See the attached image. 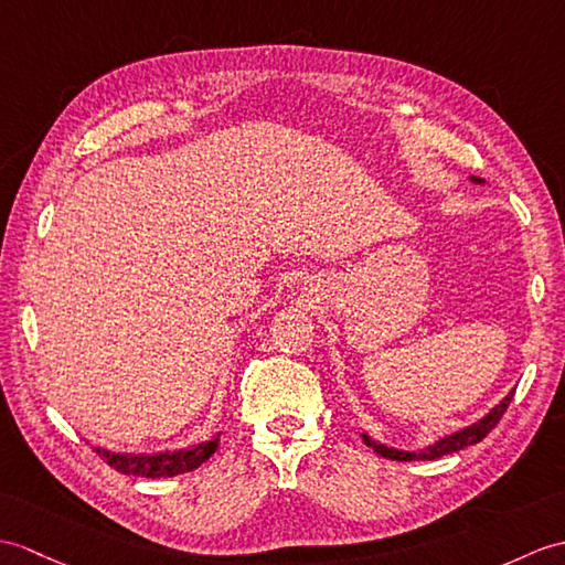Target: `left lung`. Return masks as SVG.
I'll use <instances>...</instances> for the list:
<instances>
[{
  "mask_svg": "<svg viewBox=\"0 0 565 565\" xmlns=\"http://www.w3.org/2000/svg\"><path fill=\"white\" fill-rule=\"evenodd\" d=\"M469 180L475 182V185H487V180L477 178V175H469ZM513 395H515V390H510L508 395H505L501 402H498L489 414H483V416L479 418V422L469 424V426H465V428H460V430H455V433H450V436H443V438H438L436 443L426 445V448H422V450L392 448V445H385V443H380V440L371 438L365 430H361V438H363L365 445H369V448H373L380 457H387V460H397V462L438 460V457H443V455H452V452H457V450H465V448H469V445L481 443L483 438H487L489 433H491V428H495V424L501 422V416L505 414L508 404L513 402Z\"/></svg>",
  "mask_w": 565,
  "mask_h": 565,
  "instance_id": "left-lung-1",
  "label": "left lung"
}]
</instances>
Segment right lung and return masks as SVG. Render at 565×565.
Returning <instances> with one entry per match:
<instances>
[{"mask_svg": "<svg viewBox=\"0 0 565 565\" xmlns=\"http://www.w3.org/2000/svg\"><path fill=\"white\" fill-rule=\"evenodd\" d=\"M221 430L214 433L212 438L202 443H194L190 448L178 450H159V452H115L96 448V452L108 462L113 469L122 471V475L132 477H147V479H161V477H178L204 465L218 448Z\"/></svg>", "mask_w": 565, "mask_h": 565, "instance_id": "1", "label": "right lung"}]
</instances>
